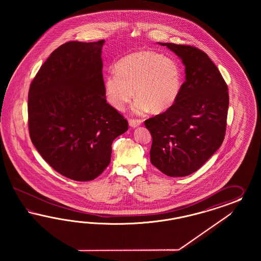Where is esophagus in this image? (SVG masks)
<instances>
[{"mask_svg":"<svg viewBox=\"0 0 261 261\" xmlns=\"http://www.w3.org/2000/svg\"><path fill=\"white\" fill-rule=\"evenodd\" d=\"M141 124H142V120H140V119H129V125L132 128L140 126Z\"/></svg>","mask_w":261,"mask_h":261,"instance_id":"34e87169","label":"esophagus"}]
</instances>
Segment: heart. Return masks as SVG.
Wrapping results in <instances>:
<instances>
[{
    "mask_svg": "<svg viewBox=\"0 0 261 261\" xmlns=\"http://www.w3.org/2000/svg\"><path fill=\"white\" fill-rule=\"evenodd\" d=\"M103 80L107 101L122 110L135 93V114L163 113L178 100L182 85V67L173 58L153 50H141L121 58Z\"/></svg>",
    "mask_w": 261,
    "mask_h": 261,
    "instance_id": "b5f03b06",
    "label": "heart"
}]
</instances>
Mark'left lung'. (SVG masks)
<instances>
[{
	"label": "left lung",
	"instance_id": "1",
	"mask_svg": "<svg viewBox=\"0 0 261 261\" xmlns=\"http://www.w3.org/2000/svg\"><path fill=\"white\" fill-rule=\"evenodd\" d=\"M182 59L186 81L171 108L146 119L152 136L151 164L170 177L195 172L224 141L229 108L225 80L197 47L159 43Z\"/></svg>",
	"mask_w": 261,
	"mask_h": 261
}]
</instances>
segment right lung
Listing matches in <instances>:
<instances>
[{
    "instance_id": "right-lung-1",
    "label": "right lung",
    "mask_w": 261,
    "mask_h": 261,
    "mask_svg": "<svg viewBox=\"0 0 261 261\" xmlns=\"http://www.w3.org/2000/svg\"><path fill=\"white\" fill-rule=\"evenodd\" d=\"M104 42L71 41L57 47L29 91L33 145L56 171L79 182L102 173L110 164L112 142L128 130L126 119L104 95Z\"/></svg>"
}]
</instances>
